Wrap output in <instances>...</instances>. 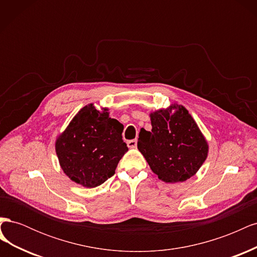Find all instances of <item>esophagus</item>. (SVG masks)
<instances>
[{"instance_id": "esophagus-1", "label": "esophagus", "mask_w": 257, "mask_h": 257, "mask_svg": "<svg viewBox=\"0 0 257 257\" xmlns=\"http://www.w3.org/2000/svg\"><path fill=\"white\" fill-rule=\"evenodd\" d=\"M126 144H127V147L131 148V149H133V148L137 147V141H136V139H132V141H128Z\"/></svg>"}]
</instances>
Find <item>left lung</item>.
<instances>
[{
    "instance_id": "left-lung-1",
    "label": "left lung",
    "mask_w": 257,
    "mask_h": 257,
    "mask_svg": "<svg viewBox=\"0 0 257 257\" xmlns=\"http://www.w3.org/2000/svg\"><path fill=\"white\" fill-rule=\"evenodd\" d=\"M151 113V132L142 128L137 147L161 180L183 182L195 175L207 158L208 145L183 106Z\"/></svg>"
}]
</instances>
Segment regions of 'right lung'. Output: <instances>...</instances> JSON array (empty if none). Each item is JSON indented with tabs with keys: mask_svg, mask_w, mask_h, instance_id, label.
<instances>
[{
	"mask_svg": "<svg viewBox=\"0 0 257 257\" xmlns=\"http://www.w3.org/2000/svg\"><path fill=\"white\" fill-rule=\"evenodd\" d=\"M99 112L92 104L83 107L56 143L63 172L76 183L95 188L114 175L128 148L122 139L123 125Z\"/></svg>",
	"mask_w": 257,
	"mask_h": 257,
	"instance_id": "add662e5",
	"label": "right lung"
}]
</instances>
